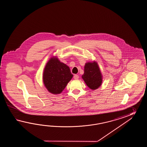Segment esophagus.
<instances>
[{
    "instance_id": "1",
    "label": "esophagus",
    "mask_w": 147,
    "mask_h": 147,
    "mask_svg": "<svg viewBox=\"0 0 147 147\" xmlns=\"http://www.w3.org/2000/svg\"><path fill=\"white\" fill-rule=\"evenodd\" d=\"M74 78L75 79H78L79 78V76L78 75H75L74 76Z\"/></svg>"
}]
</instances>
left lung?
Returning a JSON list of instances; mask_svg holds the SVG:
<instances>
[{
	"mask_svg": "<svg viewBox=\"0 0 147 147\" xmlns=\"http://www.w3.org/2000/svg\"><path fill=\"white\" fill-rule=\"evenodd\" d=\"M82 78L88 87L92 90L97 89L102 83V76L96 62L87 63L84 66V74Z\"/></svg>",
	"mask_w": 147,
	"mask_h": 147,
	"instance_id": "left-lung-1",
	"label": "left lung"
}]
</instances>
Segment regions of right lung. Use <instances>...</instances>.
<instances>
[{
  "label": "right lung",
  "instance_id": "right-lung-1",
  "mask_svg": "<svg viewBox=\"0 0 147 147\" xmlns=\"http://www.w3.org/2000/svg\"><path fill=\"white\" fill-rule=\"evenodd\" d=\"M73 75L68 66L57 58H51L44 69L43 81L50 92L59 94L71 79Z\"/></svg>",
  "mask_w": 147,
  "mask_h": 147
}]
</instances>
